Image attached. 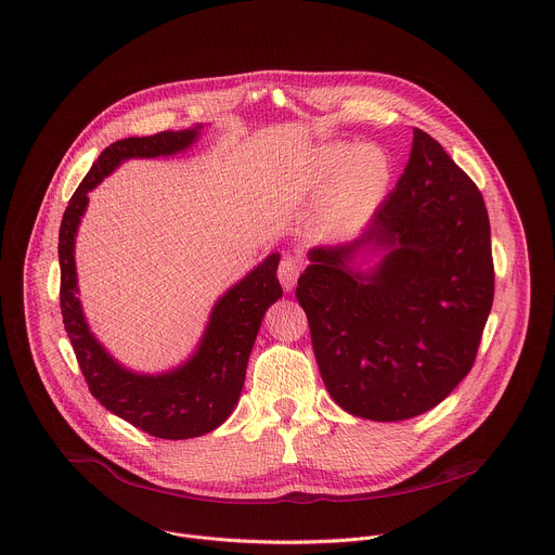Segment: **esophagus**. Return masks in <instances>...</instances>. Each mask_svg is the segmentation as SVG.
I'll return each mask as SVG.
<instances>
[{"label": "esophagus", "instance_id": "1", "mask_svg": "<svg viewBox=\"0 0 555 555\" xmlns=\"http://www.w3.org/2000/svg\"><path fill=\"white\" fill-rule=\"evenodd\" d=\"M298 274H300V261L292 255H285L279 263V281H281L283 289L292 292L296 281H298Z\"/></svg>", "mask_w": 555, "mask_h": 555}]
</instances>
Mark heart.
Returning <instances> with one entry per match:
<instances>
[{
	"mask_svg": "<svg viewBox=\"0 0 555 555\" xmlns=\"http://www.w3.org/2000/svg\"><path fill=\"white\" fill-rule=\"evenodd\" d=\"M318 182L331 188L322 203V222L333 231H350L373 216L382 203L388 180V156L375 145H333L322 152Z\"/></svg>",
	"mask_w": 555,
	"mask_h": 555,
	"instance_id": "1",
	"label": "heart"
}]
</instances>
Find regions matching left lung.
Here are the masks:
<instances>
[{
    "mask_svg": "<svg viewBox=\"0 0 555 555\" xmlns=\"http://www.w3.org/2000/svg\"><path fill=\"white\" fill-rule=\"evenodd\" d=\"M359 254L380 261L361 271ZM307 257L296 298L341 410L408 421L470 373L494 298L490 222L477 184L434 137L414 128L397 188L359 237Z\"/></svg>",
    "mask_w": 555,
    "mask_h": 555,
    "instance_id": "left-lung-1",
    "label": "left lung"
}]
</instances>
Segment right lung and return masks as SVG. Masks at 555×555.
Here are the masks:
<instances>
[{
  "label": "right lung",
  "instance_id": "obj_1",
  "mask_svg": "<svg viewBox=\"0 0 555 555\" xmlns=\"http://www.w3.org/2000/svg\"><path fill=\"white\" fill-rule=\"evenodd\" d=\"M203 126L165 130L152 137H128L111 143L72 196L59 235L61 311L65 331L91 395L115 416L137 429L163 438L188 440L218 429L240 401L246 365L261 320L281 296L276 279L279 253H272L214 307L196 352L173 371L141 375L115 361L91 333L78 300L76 233L89 205V192L128 158H156L188 150Z\"/></svg>",
  "mask_w": 555,
  "mask_h": 555
}]
</instances>
